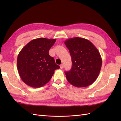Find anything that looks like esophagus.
<instances>
[{
    "mask_svg": "<svg viewBox=\"0 0 121 121\" xmlns=\"http://www.w3.org/2000/svg\"><path fill=\"white\" fill-rule=\"evenodd\" d=\"M60 68L61 69H63V67H64V65H60Z\"/></svg>",
    "mask_w": 121,
    "mask_h": 121,
    "instance_id": "34e87169",
    "label": "esophagus"
}]
</instances>
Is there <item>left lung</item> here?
I'll list each match as a JSON object with an SVG mask.
<instances>
[{"instance_id": "left-lung-1", "label": "left lung", "mask_w": 121, "mask_h": 121, "mask_svg": "<svg viewBox=\"0 0 121 121\" xmlns=\"http://www.w3.org/2000/svg\"><path fill=\"white\" fill-rule=\"evenodd\" d=\"M72 62L71 70L65 72L68 81L77 87H87L96 80L101 70L102 59L99 51L85 38H69L65 42Z\"/></svg>"}]
</instances>
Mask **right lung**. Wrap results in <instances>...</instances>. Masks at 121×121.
<instances>
[{"label":"right lung","instance_id":"obj_1","mask_svg":"<svg viewBox=\"0 0 121 121\" xmlns=\"http://www.w3.org/2000/svg\"><path fill=\"white\" fill-rule=\"evenodd\" d=\"M56 39L38 38L33 39L20 51L17 68L20 78L28 86L42 87L50 80L55 70L60 68L49 50Z\"/></svg>","mask_w":121,"mask_h":121}]
</instances>
